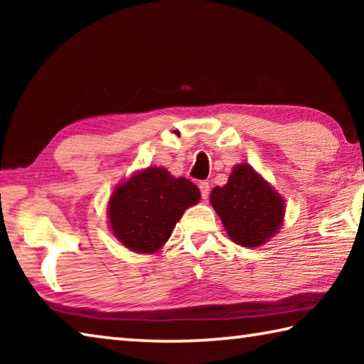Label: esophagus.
Returning a JSON list of instances; mask_svg holds the SVG:
<instances>
[{
  "mask_svg": "<svg viewBox=\"0 0 364 364\" xmlns=\"http://www.w3.org/2000/svg\"><path fill=\"white\" fill-rule=\"evenodd\" d=\"M199 189H200L202 199H208V194H210V184H208L207 181H200Z\"/></svg>",
  "mask_w": 364,
  "mask_h": 364,
  "instance_id": "obj_1",
  "label": "esophagus"
}]
</instances>
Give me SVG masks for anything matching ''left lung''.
Listing matches in <instances>:
<instances>
[{
    "mask_svg": "<svg viewBox=\"0 0 364 364\" xmlns=\"http://www.w3.org/2000/svg\"><path fill=\"white\" fill-rule=\"evenodd\" d=\"M210 204L234 242L242 247L263 245L279 231L284 199L249 164L232 168L225 186L210 193Z\"/></svg>",
    "mask_w": 364,
    "mask_h": 364,
    "instance_id": "obj_1",
    "label": "left lung"
}]
</instances>
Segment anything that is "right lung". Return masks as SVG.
Listing matches in <instances>:
<instances>
[{
  "instance_id": "obj_1",
  "label": "right lung",
  "mask_w": 364,
  "mask_h": 364,
  "mask_svg": "<svg viewBox=\"0 0 364 364\" xmlns=\"http://www.w3.org/2000/svg\"><path fill=\"white\" fill-rule=\"evenodd\" d=\"M199 200L200 191L194 183L175 178L164 167L136 171L110 196V231L136 254H154L168 241L184 210Z\"/></svg>"
}]
</instances>
